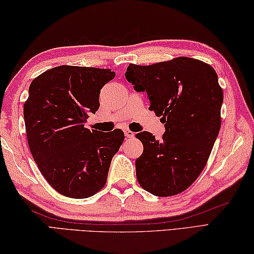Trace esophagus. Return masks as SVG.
Listing matches in <instances>:
<instances>
[{
    "instance_id": "esophagus-1",
    "label": "esophagus",
    "mask_w": 254,
    "mask_h": 254,
    "mask_svg": "<svg viewBox=\"0 0 254 254\" xmlns=\"http://www.w3.org/2000/svg\"><path fill=\"white\" fill-rule=\"evenodd\" d=\"M124 134H126L127 137H133L134 136V133L130 130H124Z\"/></svg>"
}]
</instances>
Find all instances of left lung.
<instances>
[{
    "mask_svg": "<svg viewBox=\"0 0 254 254\" xmlns=\"http://www.w3.org/2000/svg\"><path fill=\"white\" fill-rule=\"evenodd\" d=\"M126 78L147 94L149 110L166 127L160 141L146 131L136 134L144 147L135 161L139 186L156 196L179 194L201 175L220 130L224 94L217 74L201 60L178 57L130 64Z\"/></svg>",
    "mask_w": 254,
    "mask_h": 254,
    "instance_id": "1",
    "label": "left lung"
}]
</instances>
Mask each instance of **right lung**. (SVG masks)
<instances>
[{"mask_svg": "<svg viewBox=\"0 0 254 254\" xmlns=\"http://www.w3.org/2000/svg\"><path fill=\"white\" fill-rule=\"evenodd\" d=\"M116 76L109 68L61 65L32 80L24 105L27 141L42 176L57 192L86 198L105 187L120 148V128L85 127L99 108L100 89Z\"/></svg>", "mask_w": 254, "mask_h": 254, "instance_id": "1", "label": "right lung"}]
</instances>
